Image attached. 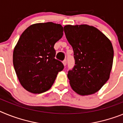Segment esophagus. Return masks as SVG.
I'll use <instances>...</instances> for the list:
<instances>
[{"mask_svg": "<svg viewBox=\"0 0 123 123\" xmlns=\"http://www.w3.org/2000/svg\"><path fill=\"white\" fill-rule=\"evenodd\" d=\"M62 63H63V64H64V66H66V64H67V61H66V59H64V60L63 61Z\"/></svg>", "mask_w": 123, "mask_h": 123, "instance_id": "obj_1", "label": "esophagus"}]
</instances>
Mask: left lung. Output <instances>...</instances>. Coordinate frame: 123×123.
Masks as SVG:
<instances>
[{"mask_svg":"<svg viewBox=\"0 0 123 123\" xmlns=\"http://www.w3.org/2000/svg\"><path fill=\"white\" fill-rule=\"evenodd\" d=\"M64 30L75 62L68 72L70 87L80 95L95 93L110 78L114 55L111 43L98 29L88 25H68Z\"/></svg>","mask_w":123,"mask_h":123,"instance_id":"left-lung-1","label":"left lung"}]
</instances>
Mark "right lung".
Returning a JSON list of instances; mask_svg holds the SVG:
<instances>
[{"instance_id":"right-lung-1","label":"right lung","mask_w":123,"mask_h":123,"mask_svg":"<svg viewBox=\"0 0 123 123\" xmlns=\"http://www.w3.org/2000/svg\"><path fill=\"white\" fill-rule=\"evenodd\" d=\"M61 25L53 22L31 25L20 36L13 53V64L22 87L41 93L51 88L64 65L54 58L55 43L62 37Z\"/></svg>"}]
</instances>
